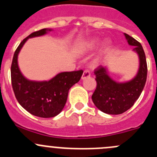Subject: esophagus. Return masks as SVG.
I'll list each match as a JSON object with an SVG mask.
<instances>
[{
	"label": "esophagus",
	"mask_w": 157,
	"mask_h": 157,
	"mask_svg": "<svg viewBox=\"0 0 157 157\" xmlns=\"http://www.w3.org/2000/svg\"><path fill=\"white\" fill-rule=\"evenodd\" d=\"M89 77H90V71H83V74H82L81 79H82V80H85V79H86Z\"/></svg>",
	"instance_id": "1"
}]
</instances>
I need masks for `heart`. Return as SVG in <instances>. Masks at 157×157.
I'll return each instance as SVG.
<instances>
[{
  "mask_svg": "<svg viewBox=\"0 0 157 157\" xmlns=\"http://www.w3.org/2000/svg\"><path fill=\"white\" fill-rule=\"evenodd\" d=\"M100 44L101 46L99 47V51L95 55V56L93 57L91 61V65L93 67H96L101 62V60H102L104 54L106 52V51L110 47L111 41L109 39H104L102 43H101V39L98 37H91L83 39L76 45V52L80 55L89 54L96 50Z\"/></svg>",
  "mask_w": 157,
  "mask_h": 157,
  "instance_id": "1",
  "label": "heart"
}]
</instances>
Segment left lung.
Segmentation results:
<instances>
[{"label":"left lung","instance_id":"8db88e82","mask_svg":"<svg viewBox=\"0 0 157 157\" xmlns=\"http://www.w3.org/2000/svg\"><path fill=\"white\" fill-rule=\"evenodd\" d=\"M128 45L134 46L133 52L139 58V67L136 75L130 80L118 82L109 76L108 67L99 66L95 70L96 89L92 96L94 105L109 115H119L133 106L143 91L147 75L144 51L140 42L124 33Z\"/></svg>","mask_w":157,"mask_h":157}]
</instances>
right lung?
<instances>
[{
  "label": "right lung",
  "mask_w": 157,
  "mask_h": 157,
  "mask_svg": "<svg viewBox=\"0 0 157 157\" xmlns=\"http://www.w3.org/2000/svg\"><path fill=\"white\" fill-rule=\"evenodd\" d=\"M53 29H42L31 33L23 39L14 53L11 64V81L14 94L23 109L35 116L52 118L61 113L69 90L80 80L83 71L61 72L49 80L36 81L26 78L20 71L18 55L29 39L46 35Z\"/></svg>",
  "instance_id": "1"
}]
</instances>
